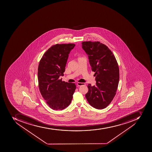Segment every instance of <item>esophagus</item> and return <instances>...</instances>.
Instances as JSON below:
<instances>
[{
  "label": "esophagus",
  "mask_w": 152,
  "mask_h": 152,
  "mask_svg": "<svg viewBox=\"0 0 152 152\" xmlns=\"http://www.w3.org/2000/svg\"><path fill=\"white\" fill-rule=\"evenodd\" d=\"M83 85H85V83H77V86H83Z\"/></svg>",
  "instance_id": "obj_1"
}]
</instances>
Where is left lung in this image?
<instances>
[{"label": "left lung", "mask_w": 152, "mask_h": 152, "mask_svg": "<svg viewBox=\"0 0 152 152\" xmlns=\"http://www.w3.org/2000/svg\"><path fill=\"white\" fill-rule=\"evenodd\" d=\"M88 56L92 71L95 72L96 86L88 85L86 97L90 105L103 109L110 104L116 94L119 69L115 56L107 45L99 41L82 42Z\"/></svg>", "instance_id": "8db88e82"}]
</instances>
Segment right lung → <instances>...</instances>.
Wrapping results in <instances>:
<instances>
[{
    "mask_svg": "<svg viewBox=\"0 0 152 152\" xmlns=\"http://www.w3.org/2000/svg\"><path fill=\"white\" fill-rule=\"evenodd\" d=\"M74 44H56L50 47L41 59L38 67V86L48 105L54 110H62L70 104L76 86L65 82L63 76L68 55Z\"/></svg>",
    "mask_w": 152,
    "mask_h": 152,
    "instance_id": "right-lung-1",
    "label": "right lung"
}]
</instances>
